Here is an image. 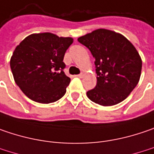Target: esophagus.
I'll use <instances>...</instances> for the list:
<instances>
[{
	"mask_svg": "<svg viewBox=\"0 0 154 154\" xmlns=\"http://www.w3.org/2000/svg\"><path fill=\"white\" fill-rule=\"evenodd\" d=\"M83 76H84V75H83V74H78V75H77V76H76V77H80V78H81V77H83Z\"/></svg>",
	"mask_w": 154,
	"mask_h": 154,
	"instance_id": "obj_1",
	"label": "esophagus"
}]
</instances>
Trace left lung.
Listing matches in <instances>:
<instances>
[{
    "label": "left lung",
    "instance_id": "left-lung-1",
    "mask_svg": "<svg viewBox=\"0 0 154 154\" xmlns=\"http://www.w3.org/2000/svg\"><path fill=\"white\" fill-rule=\"evenodd\" d=\"M77 41L95 58L97 85L87 91L96 104L111 106L125 100L140 81L142 61L135 47L121 34L99 29Z\"/></svg>",
    "mask_w": 154,
    "mask_h": 154
}]
</instances>
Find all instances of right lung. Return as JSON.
Masks as SVG:
<instances>
[{"label":"right lung","instance_id":"add662e5","mask_svg":"<svg viewBox=\"0 0 154 154\" xmlns=\"http://www.w3.org/2000/svg\"><path fill=\"white\" fill-rule=\"evenodd\" d=\"M72 42L71 37L40 33L27 36L15 48L10 68L16 85L29 98L50 104L63 97L70 82L63 71V57Z\"/></svg>","mask_w":154,"mask_h":154}]
</instances>
